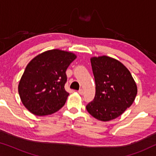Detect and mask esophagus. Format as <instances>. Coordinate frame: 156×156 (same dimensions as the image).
Listing matches in <instances>:
<instances>
[{
    "instance_id": "esophagus-1",
    "label": "esophagus",
    "mask_w": 156,
    "mask_h": 156,
    "mask_svg": "<svg viewBox=\"0 0 156 156\" xmlns=\"http://www.w3.org/2000/svg\"><path fill=\"white\" fill-rule=\"evenodd\" d=\"M78 93L80 94V95H83V94H84V91H83V89H80V90L78 91Z\"/></svg>"
}]
</instances>
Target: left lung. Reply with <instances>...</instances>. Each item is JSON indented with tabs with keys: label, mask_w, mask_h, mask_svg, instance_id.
Listing matches in <instances>:
<instances>
[{
	"label": "left lung",
	"mask_w": 156,
	"mask_h": 156,
	"mask_svg": "<svg viewBox=\"0 0 156 156\" xmlns=\"http://www.w3.org/2000/svg\"><path fill=\"white\" fill-rule=\"evenodd\" d=\"M90 61L96 93L87 110L99 121L113 120L133 103L137 85L129 70L117 59L103 55L91 57Z\"/></svg>",
	"instance_id": "1"
}]
</instances>
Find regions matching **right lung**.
<instances>
[{
  "mask_svg": "<svg viewBox=\"0 0 156 156\" xmlns=\"http://www.w3.org/2000/svg\"><path fill=\"white\" fill-rule=\"evenodd\" d=\"M76 58L59 49L39 54L28 63L18 84L25 107L36 116L54 114L65 105L69 93L65 89L66 70Z\"/></svg>",
  "mask_w": 156,
  "mask_h": 156,
  "instance_id": "right-lung-1",
  "label": "right lung"
}]
</instances>
